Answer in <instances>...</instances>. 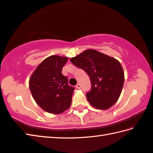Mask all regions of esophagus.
Here are the masks:
<instances>
[{"label":"esophagus","instance_id":"1","mask_svg":"<svg viewBox=\"0 0 153 153\" xmlns=\"http://www.w3.org/2000/svg\"><path fill=\"white\" fill-rule=\"evenodd\" d=\"M76 88H77V89H80V88H81V84H77L76 85Z\"/></svg>","mask_w":153,"mask_h":153}]
</instances>
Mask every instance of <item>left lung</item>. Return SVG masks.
<instances>
[{"label":"left lung","mask_w":153,"mask_h":153,"mask_svg":"<svg viewBox=\"0 0 153 153\" xmlns=\"http://www.w3.org/2000/svg\"><path fill=\"white\" fill-rule=\"evenodd\" d=\"M70 62L90 77L91 87L86 97L93 107L106 110L117 102L124 82L123 69L118 60L88 49L71 58Z\"/></svg>","instance_id":"obj_1"}]
</instances>
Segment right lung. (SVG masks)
Listing matches in <instances>:
<instances>
[{
	"label": "right lung",
	"mask_w": 153,
	"mask_h": 153,
	"mask_svg": "<svg viewBox=\"0 0 153 153\" xmlns=\"http://www.w3.org/2000/svg\"><path fill=\"white\" fill-rule=\"evenodd\" d=\"M68 58L51 55L41 62L29 79L33 98L46 112L61 114L71 104L74 88L68 85V79L62 74Z\"/></svg>",
	"instance_id": "right-lung-1"
}]
</instances>
